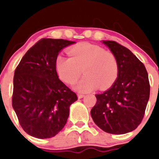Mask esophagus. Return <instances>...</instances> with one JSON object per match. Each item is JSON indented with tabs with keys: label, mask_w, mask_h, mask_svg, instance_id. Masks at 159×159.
Listing matches in <instances>:
<instances>
[{
	"label": "esophagus",
	"mask_w": 159,
	"mask_h": 159,
	"mask_svg": "<svg viewBox=\"0 0 159 159\" xmlns=\"http://www.w3.org/2000/svg\"><path fill=\"white\" fill-rule=\"evenodd\" d=\"M84 94H81V93H78V98H82L84 97Z\"/></svg>",
	"instance_id": "34e87169"
}]
</instances>
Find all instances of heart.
Returning <instances> with one entry per match:
<instances>
[{"mask_svg": "<svg viewBox=\"0 0 159 159\" xmlns=\"http://www.w3.org/2000/svg\"><path fill=\"white\" fill-rule=\"evenodd\" d=\"M70 57L57 56L56 69L65 82L73 83L81 72L84 76L75 84L81 92L91 91L98 86L105 89L111 85L118 74V64L115 56L103 48L89 43H81L68 51Z\"/></svg>", "mask_w": 159, "mask_h": 159, "instance_id": "1", "label": "heart"}]
</instances>
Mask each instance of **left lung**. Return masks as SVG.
Instances as JSON below:
<instances>
[{"label":"left lung","instance_id":"1","mask_svg":"<svg viewBox=\"0 0 159 159\" xmlns=\"http://www.w3.org/2000/svg\"><path fill=\"white\" fill-rule=\"evenodd\" d=\"M115 56L118 78L109 89L95 94L91 111L96 125L105 132L121 134L134 130L142 122L150 94V84L143 63L127 48L114 41H102Z\"/></svg>","mask_w":159,"mask_h":159}]
</instances>
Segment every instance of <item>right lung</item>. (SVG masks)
Listing matches in <instances>:
<instances>
[{"label":"right lung","mask_w":159,"mask_h":159,"mask_svg":"<svg viewBox=\"0 0 159 159\" xmlns=\"http://www.w3.org/2000/svg\"><path fill=\"white\" fill-rule=\"evenodd\" d=\"M75 43L42 38L24 55L14 76L12 106L25 132L38 139L54 137L65 125L77 94L58 78L56 59Z\"/></svg>","instance_id":"right-lung-1"}]
</instances>
